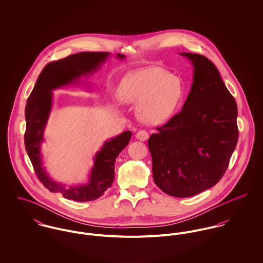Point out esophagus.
Listing matches in <instances>:
<instances>
[{
	"mask_svg": "<svg viewBox=\"0 0 263 263\" xmlns=\"http://www.w3.org/2000/svg\"><path fill=\"white\" fill-rule=\"evenodd\" d=\"M136 137H137V139L138 140H140V141H147L148 139H149V134L146 132V130H144V129H142V130H140V132H138L137 133V135H136Z\"/></svg>",
	"mask_w": 263,
	"mask_h": 263,
	"instance_id": "esophagus-1",
	"label": "esophagus"
}]
</instances>
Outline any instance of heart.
<instances>
[{"mask_svg":"<svg viewBox=\"0 0 263 263\" xmlns=\"http://www.w3.org/2000/svg\"><path fill=\"white\" fill-rule=\"evenodd\" d=\"M118 93L126 103L137 104L138 117L151 124L169 119L180 106L184 86L182 80L159 67H148L125 76Z\"/></svg>","mask_w":263,"mask_h":263,"instance_id":"1","label":"heart"}]
</instances>
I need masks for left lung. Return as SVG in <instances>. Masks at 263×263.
<instances>
[{
    "mask_svg": "<svg viewBox=\"0 0 263 263\" xmlns=\"http://www.w3.org/2000/svg\"><path fill=\"white\" fill-rule=\"evenodd\" d=\"M194 67L193 83L182 110L148 146L156 185L175 197H190L216 185L238 142L237 104L217 67L205 57L182 52Z\"/></svg>",
    "mask_w": 263,
    "mask_h": 263,
    "instance_id": "1",
    "label": "left lung"
}]
</instances>
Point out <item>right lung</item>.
Masks as SVG:
<instances>
[{
	"label": "right lung",
	"instance_id": "add662e5",
	"mask_svg": "<svg viewBox=\"0 0 263 263\" xmlns=\"http://www.w3.org/2000/svg\"><path fill=\"white\" fill-rule=\"evenodd\" d=\"M108 55L109 52L85 51L47 64L38 76L36 84L25 106V149L39 181L49 191L61 193L65 198L75 201L97 199L112 185L115 160L119 153L128 145L132 132L126 130L104 143L95 156L88 184L68 188L63 183H57L45 172L40 154V147L44 141V128L52 106L51 91L77 82L82 76L95 72ZM117 58L123 60L125 57L117 53Z\"/></svg>",
	"mask_w": 263,
	"mask_h": 263
}]
</instances>
